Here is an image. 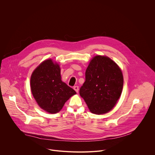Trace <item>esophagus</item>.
<instances>
[{
	"label": "esophagus",
	"instance_id": "1",
	"mask_svg": "<svg viewBox=\"0 0 155 155\" xmlns=\"http://www.w3.org/2000/svg\"><path fill=\"white\" fill-rule=\"evenodd\" d=\"M74 90L77 93H78V90H79V87H78V86H74Z\"/></svg>",
	"mask_w": 155,
	"mask_h": 155
}]
</instances>
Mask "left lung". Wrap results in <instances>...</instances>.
I'll use <instances>...</instances> for the list:
<instances>
[{"label": "left lung", "mask_w": 155, "mask_h": 155, "mask_svg": "<svg viewBox=\"0 0 155 155\" xmlns=\"http://www.w3.org/2000/svg\"><path fill=\"white\" fill-rule=\"evenodd\" d=\"M85 78L80 95L90 111L102 115L112 110L123 87V75L118 65L108 56L96 55L87 65Z\"/></svg>", "instance_id": "8db88e82"}]
</instances>
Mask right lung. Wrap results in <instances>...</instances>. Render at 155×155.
Listing matches in <instances>:
<instances>
[{"label": "right lung", "instance_id": "right-lung-1", "mask_svg": "<svg viewBox=\"0 0 155 155\" xmlns=\"http://www.w3.org/2000/svg\"><path fill=\"white\" fill-rule=\"evenodd\" d=\"M31 91L38 106L45 112L58 113L76 92L61 80L59 64L52 59L41 62L33 71Z\"/></svg>", "mask_w": 155, "mask_h": 155}]
</instances>
